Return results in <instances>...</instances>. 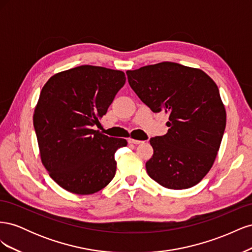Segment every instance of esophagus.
<instances>
[{
  "instance_id": "1",
  "label": "esophagus",
  "mask_w": 252,
  "mask_h": 252,
  "mask_svg": "<svg viewBox=\"0 0 252 252\" xmlns=\"http://www.w3.org/2000/svg\"><path fill=\"white\" fill-rule=\"evenodd\" d=\"M128 143L129 144H133V145H139V144H141V143H143L142 141H140V140H134V139H128Z\"/></svg>"
}]
</instances>
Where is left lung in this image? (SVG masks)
Instances as JSON below:
<instances>
[{"mask_svg": "<svg viewBox=\"0 0 252 252\" xmlns=\"http://www.w3.org/2000/svg\"><path fill=\"white\" fill-rule=\"evenodd\" d=\"M128 83L154 112L169 114L168 132L150 139L149 177L169 189L190 188L208 173L226 127L217 84L201 69L163 62L126 72Z\"/></svg>", "mask_w": 252, "mask_h": 252, "instance_id": "obj_1", "label": "left lung"}]
</instances>
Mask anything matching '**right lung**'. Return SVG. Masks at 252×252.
I'll list each match as a JSON object with an SVG mask.
<instances>
[{
    "label": "right lung",
    "instance_id": "right-lung-1",
    "mask_svg": "<svg viewBox=\"0 0 252 252\" xmlns=\"http://www.w3.org/2000/svg\"><path fill=\"white\" fill-rule=\"evenodd\" d=\"M125 82L123 71L82 65L52 75L42 88L33 114L42 163L67 191L93 194L116 174L114 154L127 141L94 126Z\"/></svg>",
    "mask_w": 252,
    "mask_h": 252
}]
</instances>
